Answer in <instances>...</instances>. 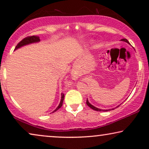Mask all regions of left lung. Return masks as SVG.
I'll return each instance as SVG.
<instances>
[{"instance_id":"left-lung-1","label":"left lung","mask_w":149,"mask_h":149,"mask_svg":"<svg viewBox=\"0 0 149 149\" xmlns=\"http://www.w3.org/2000/svg\"><path fill=\"white\" fill-rule=\"evenodd\" d=\"M121 40H123V41H125V42H127V43H129V44H130L129 41H128V40H127V39H126V38H123V39H121ZM86 104H87V106H88L89 107H90L91 109L94 110V111H111V109H109V110H102V109H97V108L95 107H93V105H91V104L89 102V101L87 100V101H86ZM118 107H119V106H118Z\"/></svg>"}]
</instances>
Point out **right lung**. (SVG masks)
<instances>
[{
  "label": "right lung",
  "mask_w": 149,
  "mask_h": 149,
  "mask_svg": "<svg viewBox=\"0 0 149 149\" xmlns=\"http://www.w3.org/2000/svg\"><path fill=\"white\" fill-rule=\"evenodd\" d=\"M38 41H40V38L38 36L34 35V36H27V37L24 38V39H22L21 41H20L19 43L17 45V46H16L15 48V50L17 49H18V48L21 47H22V46L26 45L33 43V42H36ZM64 93H62V97H61V101H60V104H59L58 107L56 108V109L55 110V111H53V113H54V112L58 111V110L60 109V108H61V107H62V104H63V101H64Z\"/></svg>",
  "instance_id": "1"
}]
</instances>
